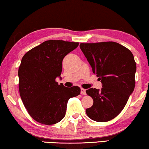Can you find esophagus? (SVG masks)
<instances>
[{"mask_svg": "<svg viewBox=\"0 0 149 149\" xmlns=\"http://www.w3.org/2000/svg\"><path fill=\"white\" fill-rule=\"evenodd\" d=\"M81 95H86V90L85 89L81 88Z\"/></svg>", "mask_w": 149, "mask_h": 149, "instance_id": "obj_1", "label": "esophagus"}]
</instances>
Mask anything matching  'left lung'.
<instances>
[{"mask_svg":"<svg viewBox=\"0 0 149 149\" xmlns=\"http://www.w3.org/2000/svg\"><path fill=\"white\" fill-rule=\"evenodd\" d=\"M79 47L102 88L86 91L94 100L86 109L90 118L105 122L120 113L135 87L136 64L133 54L115 42L81 43Z\"/></svg>","mask_w":149,"mask_h":149,"instance_id":"1","label":"left lung"}]
</instances>
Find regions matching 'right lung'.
<instances>
[{"instance_id":"right-lung-1","label":"right lung","mask_w":149,"mask_h":149,"mask_svg":"<svg viewBox=\"0 0 149 149\" xmlns=\"http://www.w3.org/2000/svg\"><path fill=\"white\" fill-rule=\"evenodd\" d=\"M78 42L47 40L23 56L18 71L20 96L30 116L38 122L52 125L65 116L68 102L79 95L78 86L68 88L55 81L61 77L63 58Z\"/></svg>"}]
</instances>
